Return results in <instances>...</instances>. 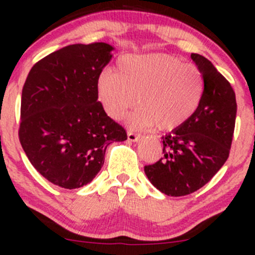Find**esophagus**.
Listing matches in <instances>:
<instances>
[{
	"instance_id": "esophagus-1",
	"label": "esophagus",
	"mask_w": 255,
	"mask_h": 255,
	"mask_svg": "<svg viewBox=\"0 0 255 255\" xmlns=\"http://www.w3.org/2000/svg\"><path fill=\"white\" fill-rule=\"evenodd\" d=\"M127 135H128V140H129V142H137V140L140 138V135L138 134V133L133 132V130H128Z\"/></svg>"
}]
</instances>
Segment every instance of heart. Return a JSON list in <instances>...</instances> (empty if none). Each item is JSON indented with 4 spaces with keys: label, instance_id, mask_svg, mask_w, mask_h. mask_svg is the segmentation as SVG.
<instances>
[{
    "label": "heart",
    "instance_id": "obj_1",
    "mask_svg": "<svg viewBox=\"0 0 255 255\" xmlns=\"http://www.w3.org/2000/svg\"><path fill=\"white\" fill-rule=\"evenodd\" d=\"M100 104L110 117L128 118L133 127L173 130L192 117L204 95L201 71L170 54L126 55L117 73L104 69L96 79Z\"/></svg>",
    "mask_w": 255,
    "mask_h": 255
}]
</instances>
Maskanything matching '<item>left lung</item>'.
Masks as SVG:
<instances>
[{"instance_id":"left-lung-1","label":"left lung","mask_w":255,"mask_h":255,"mask_svg":"<svg viewBox=\"0 0 255 255\" xmlns=\"http://www.w3.org/2000/svg\"><path fill=\"white\" fill-rule=\"evenodd\" d=\"M204 79V95L187 122L163 137L164 156L144 166L149 181L168 196H185L206 185L228 159L237 102L227 79L210 60L191 54Z\"/></svg>"}]
</instances>
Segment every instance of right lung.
Wrapping results in <instances>:
<instances>
[{
	"instance_id": "right-lung-1",
	"label": "right lung",
	"mask_w": 255,
	"mask_h": 255,
	"mask_svg": "<svg viewBox=\"0 0 255 255\" xmlns=\"http://www.w3.org/2000/svg\"><path fill=\"white\" fill-rule=\"evenodd\" d=\"M112 50L106 43L59 49L33 65L23 86L19 142L38 173L64 189L92 181L107 146L127 139L97 101L96 79Z\"/></svg>"
}]
</instances>
